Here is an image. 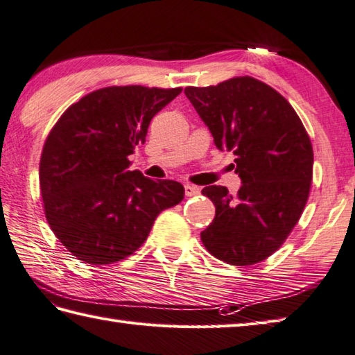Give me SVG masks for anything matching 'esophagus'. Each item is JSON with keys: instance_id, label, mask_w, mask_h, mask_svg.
<instances>
[{"instance_id": "obj_1", "label": "esophagus", "mask_w": 355, "mask_h": 355, "mask_svg": "<svg viewBox=\"0 0 355 355\" xmlns=\"http://www.w3.org/2000/svg\"><path fill=\"white\" fill-rule=\"evenodd\" d=\"M184 193H186V197H196L200 193V187L193 186V184H184Z\"/></svg>"}]
</instances>
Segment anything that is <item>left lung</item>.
Returning <instances> with one entry per match:
<instances>
[{
  "label": "left lung",
  "instance_id": "left-lung-1",
  "mask_svg": "<svg viewBox=\"0 0 355 355\" xmlns=\"http://www.w3.org/2000/svg\"><path fill=\"white\" fill-rule=\"evenodd\" d=\"M214 143L235 155L241 187L206 186L215 217L201 241L234 266L266 260L289 237L306 206L314 152L300 116L283 95L252 76L184 89Z\"/></svg>",
  "mask_w": 355,
  "mask_h": 355
}]
</instances>
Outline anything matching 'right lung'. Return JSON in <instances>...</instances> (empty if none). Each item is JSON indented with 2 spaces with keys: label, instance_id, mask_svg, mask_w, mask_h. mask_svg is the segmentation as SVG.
Returning <instances> with one entry per match:
<instances>
[{
  "label": "right lung",
  "instance_id": "1",
  "mask_svg": "<svg viewBox=\"0 0 355 355\" xmlns=\"http://www.w3.org/2000/svg\"><path fill=\"white\" fill-rule=\"evenodd\" d=\"M182 87L109 86L73 103L49 132L40 159L44 215L55 237L89 265H112L148 239L184 187L129 171L152 118Z\"/></svg>",
  "mask_w": 355,
  "mask_h": 355
}]
</instances>
